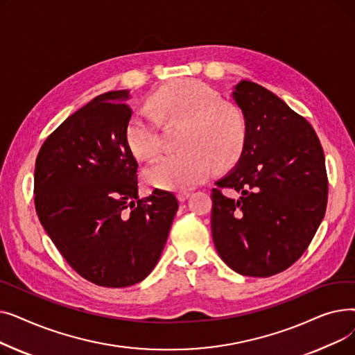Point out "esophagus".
<instances>
[{"instance_id": "34e87169", "label": "esophagus", "mask_w": 355, "mask_h": 355, "mask_svg": "<svg viewBox=\"0 0 355 355\" xmlns=\"http://www.w3.org/2000/svg\"><path fill=\"white\" fill-rule=\"evenodd\" d=\"M178 200L180 201H185L187 200L190 196H191V191H189V190H181V191H178Z\"/></svg>"}]
</instances>
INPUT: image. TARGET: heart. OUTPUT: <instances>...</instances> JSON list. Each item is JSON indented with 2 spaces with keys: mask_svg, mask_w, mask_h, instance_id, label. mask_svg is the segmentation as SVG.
<instances>
[{
  "mask_svg": "<svg viewBox=\"0 0 355 355\" xmlns=\"http://www.w3.org/2000/svg\"><path fill=\"white\" fill-rule=\"evenodd\" d=\"M126 125V142L137 157L149 159L159 151V119L184 122L177 153L158 158L148 168V182L164 190H185L206 180L211 165L229 166L241 155L248 121L236 105L221 102L216 90L194 79L158 89Z\"/></svg>",
  "mask_w": 355,
  "mask_h": 355,
  "instance_id": "b5f03b06",
  "label": "heart"
}]
</instances>
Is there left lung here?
Masks as SVG:
<instances>
[{
  "label": "left lung",
  "mask_w": 355,
  "mask_h": 355,
  "mask_svg": "<svg viewBox=\"0 0 355 355\" xmlns=\"http://www.w3.org/2000/svg\"><path fill=\"white\" fill-rule=\"evenodd\" d=\"M233 99L246 116L248 139L234 170L211 190V234L229 268L268 277L292 266L321 225L325 157L311 123L268 89L241 80Z\"/></svg>",
  "instance_id": "left-lung-1"
}]
</instances>
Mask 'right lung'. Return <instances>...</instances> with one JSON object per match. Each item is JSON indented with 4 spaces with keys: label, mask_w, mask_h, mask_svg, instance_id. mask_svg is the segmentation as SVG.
Masks as SVG:
<instances>
[{
    "label": "right lung",
    "mask_w": 355,
    "mask_h": 355,
    "mask_svg": "<svg viewBox=\"0 0 355 355\" xmlns=\"http://www.w3.org/2000/svg\"><path fill=\"white\" fill-rule=\"evenodd\" d=\"M126 90L74 112L43 142L34 168V206L66 262L105 288L135 285L153 272L178 200L155 189L138 197V162L126 142Z\"/></svg>",
    "instance_id": "1"
}]
</instances>
